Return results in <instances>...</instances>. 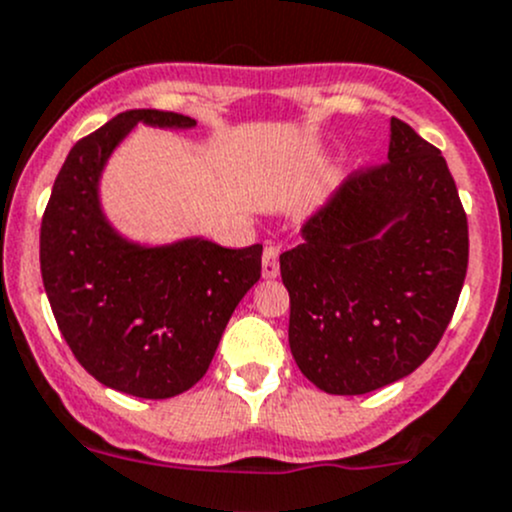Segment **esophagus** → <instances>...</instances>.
<instances>
[{
	"label": "esophagus",
	"mask_w": 512,
	"mask_h": 512,
	"mask_svg": "<svg viewBox=\"0 0 512 512\" xmlns=\"http://www.w3.org/2000/svg\"><path fill=\"white\" fill-rule=\"evenodd\" d=\"M262 275H265L267 280L280 275V247L272 245V242L265 245V252H262Z\"/></svg>",
	"instance_id": "1"
}]
</instances>
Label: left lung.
<instances>
[{
  "label": "left lung",
  "mask_w": 512,
  "mask_h": 512,
  "mask_svg": "<svg viewBox=\"0 0 512 512\" xmlns=\"http://www.w3.org/2000/svg\"><path fill=\"white\" fill-rule=\"evenodd\" d=\"M468 270V220L446 158L391 118L389 160L356 170L280 255L289 349L317 389L359 396L416 371Z\"/></svg>",
  "instance_id": "8db88e82"
}]
</instances>
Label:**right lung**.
Instances as JSON below:
<instances>
[{
  "label": "right lung",
  "mask_w": 512,
  "mask_h": 512,
  "mask_svg": "<svg viewBox=\"0 0 512 512\" xmlns=\"http://www.w3.org/2000/svg\"><path fill=\"white\" fill-rule=\"evenodd\" d=\"M138 123L195 126L190 116L138 108L81 138L41 220V280L66 344L96 381L138 399H170L208 371L232 312L260 280L262 245L230 250L188 237L148 247L118 235L98 183Z\"/></svg>",
  "instance_id": "1"
}]
</instances>
